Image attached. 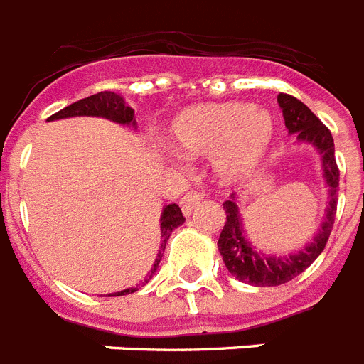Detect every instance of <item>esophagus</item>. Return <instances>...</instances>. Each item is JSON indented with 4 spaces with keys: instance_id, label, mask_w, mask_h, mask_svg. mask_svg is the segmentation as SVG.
I'll list each match as a JSON object with an SVG mask.
<instances>
[{
    "instance_id": "esophagus-1",
    "label": "esophagus",
    "mask_w": 364,
    "mask_h": 364,
    "mask_svg": "<svg viewBox=\"0 0 364 364\" xmlns=\"http://www.w3.org/2000/svg\"><path fill=\"white\" fill-rule=\"evenodd\" d=\"M204 200V193H188L184 198H182V202H180V205H182V211H184L186 217H189V215L195 211V208H197L200 202Z\"/></svg>"
}]
</instances>
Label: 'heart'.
<instances>
[{
	"instance_id": "obj_1",
	"label": "heart",
	"mask_w": 364,
	"mask_h": 364,
	"mask_svg": "<svg viewBox=\"0 0 364 364\" xmlns=\"http://www.w3.org/2000/svg\"><path fill=\"white\" fill-rule=\"evenodd\" d=\"M275 138V120L247 102L198 105L175 118L169 129L173 149L184 159H213L222 186H239L264 162Z\"/></svg>"
}]
</instances>
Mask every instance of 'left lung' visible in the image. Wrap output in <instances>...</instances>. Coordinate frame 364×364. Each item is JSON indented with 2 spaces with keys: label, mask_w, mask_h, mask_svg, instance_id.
Instances as JSON below:
<instances>
[{
  "label": "left lung",
  "mask_w": 364,
  "mask_h": 364,
  "mask_svg": "<svg viewBox=\"0 0 364 364\" xmlns=\"http://www.w3.org/2000/svg\"><path fill=\"white\" fill-rule=\"evenodd\" d=\"M277 102L282 109V117L288 133L295 134L299 144H310L321 154L323 176L328 186V205L324 220L310 242L297 252L286 255L260 252L247 239L244 231L240 202L237 195L224 202L226 224L218 239V252L228 272L239 281L253 286H279L301 275L324 250L333 228L337 211V191H339V169L336 164V147L332 133L301 100L290 95H279Z\"/></svg>",
  "instance_id": "obj_1"
}]
</instances>
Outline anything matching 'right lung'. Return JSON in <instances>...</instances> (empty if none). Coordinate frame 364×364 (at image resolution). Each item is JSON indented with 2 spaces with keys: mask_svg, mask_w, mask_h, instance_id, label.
Instances as JSON below:
<instances>
[{
  "mask_svg": "<svg viewBox=\"0 0 364 364\" xmlns=\"http://www.w3.org/2000/svg\"><path fill=\"white\" fill-rule=\"evenodd\" d=\"M73 117H98L105 118V120L117 122L122 125H129L136 129V120H134V111L125 104V100L120 95L111 91L98 92V95L87 96V98L78 100L74 104L67 105L62 111L54 112L53 117H49L47 120H63V118H73ZM186 222L184 215L180 211V208L176 204H167L164 205L162 215H160V233H162V240H160V250L156 252V259H154V264L151 268V272L147 273V277L144 279L140 284L131 286V288H125L122 291H114V294H109L105 297H120V295H129L144 286L146 282H149V279L153 277L154 272L159 269L160 260L164 257V250H166V242L169 239V235L173 233V230H176L178 226H182Z\"/></svg>",
  "mask_w": 364,
  "mask_h": 364,
  "instance_id": "right-lung-1",
  "label": "right lung"
}]
</instances>
